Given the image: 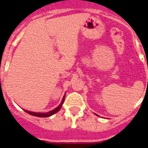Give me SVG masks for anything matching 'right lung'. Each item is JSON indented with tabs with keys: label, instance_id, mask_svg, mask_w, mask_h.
I'll list each match as a JSON object with an SVG mask.
<instances>
[{
	"label": "right lung",
	"instance_id": "right-lung-1",
	"mask_svg": "<svg viewBox=\"0 0 148 148\" xmlns=\"http://www.w3.org/2000/svg\"><path fill=\"white\" fill-rule=\"evenodd\" d=\"M64 98H65V95L64 96V97H63V100L62 101H61V103H60V105L58 106V108H56L54 110H51V111H49V112H47V113H35V112H31V111H28V110H24V111L27 113H28L29 114L33 115V116H36V117H50V116L53 115V114H55V113H57L58 111H59V110H60L61 106H62L63 103H64Z\"/></svg>",
	"mask_w": 148,
	"mask_h": 148
}]
</instances>
